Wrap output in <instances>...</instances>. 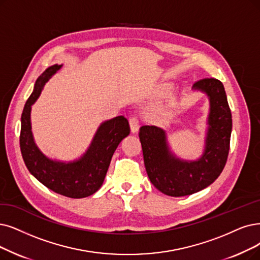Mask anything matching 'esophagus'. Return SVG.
I'll list each match as a JSON object with an SVG mask.
<instances>
[{"label":"esophagus","instance_id":"34e87169","mask_svg":"<svg viewBox=\"0 0 260 260\" xmlns=\"http://www.w3.org/2000/svg\"><path fill=\"white\" fill-rule=\"evenodd\" d=\"M130 122V128L132 133H137L139 131V119L136 116H132L129 119Z\"/></svg>","mask_w":260,"mask_h":260}]
</instances>
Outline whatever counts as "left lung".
I'll list each match as a JSON object with an SVG mask.
<instances>
[{
  "instance_id": "left-lung-1",
  "label": "left lung",
  "mask_w": 260,
  "mask_h": 260,
  "mask_svg": "<svg viewBox=\"0 0 260 260\" xmlns=\"http://www.w3.org/2000/svg\"><path fill=\"white\" fill-rule=\"evenodd\" d=\"M192 89L204 92L209 99L208 127L199 159L177 157L161 128L143 126L139 133L145 168L151 183L163 194L174 197L190 195L210 185L222 173L230 151L233 120L222 82L213 78L203 79Z\"/></svg>"
}]
</instances>
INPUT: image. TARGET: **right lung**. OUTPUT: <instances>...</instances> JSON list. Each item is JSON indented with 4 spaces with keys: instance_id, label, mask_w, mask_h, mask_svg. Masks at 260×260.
Listing matches in <instances>:
<instances>
[{
    "instance_id": "right-lung-1",
    "label": "right lung",
    "mask_w": 260,
    "mask_h": 260,
    "mask_svg": "<svg viewBox=\"0 0 260 260\" xmlns=\"http://www.w3.org/2000/svg\"><path fill=\"white\" fill-rule=\"evenodd\" d=\"M63 65H53L41 74L27 99L21 115L20 149L28 172L48 189L70 199H83L97 192L105 181L114 151L129 136L127 118L116 116L100 123L86 151L74 161L53 160L35 143L30 122L32 106L39 98L46 83Z\"/></svg>"
}]
</instances>
